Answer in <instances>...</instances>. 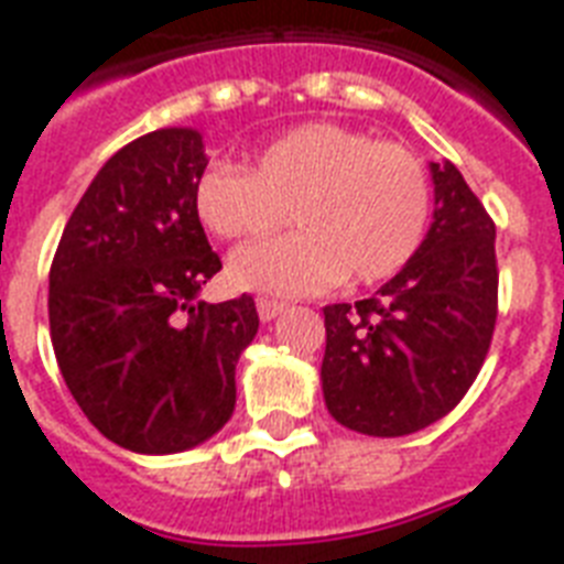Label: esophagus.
Masks as SVG:
<instances>
[{
  "mask_svg": "<svg viewBox=\"0 0 564 564\" xmlns=\"http://www.w3.org/2000/svg\"><path fill=\"white\" fill-rule=\"evenodd\" d=\"M283 310H286V304H283V301L257 299V313H260V318H263V322H272V318H278Z\"/></svg>",
  "mask_w": 564,
  "mask_h": 564,
  "instance_id": "1",
  "label": "esophagus"
}]
</instances>
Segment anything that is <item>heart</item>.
I'll use <instances>...</instances> for the list:
<instances>
[{"label":"heart","instance_id":"heart-1","mask_svg":"<svg viewBox=\"0 0 564 564\" xmlns=\"http://www.w3.org/2000/svg\"><path fill=\"white\" fill-rule=\"evenodd\" d=\"M213 237L248 239L286 221L301 234L239 248L228 263L237 290L295 299L336 283H377L419 254L433 213L427 166L406 145L366 131L307 122L254 154L248 170L216 161L193 189Z\"/></svg>","mask_w":564,"mask_h":564}]
</instances>
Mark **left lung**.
<instances>
[{"instance_id": "obj_1", "label": "left lung", "mask_w": 564, "mask_h": 564, "mask_svg": "<svg viewBox=\"0 0 564 564\" xmlns=\"http://www.w3.org/2000/svg\"><path fill=\"white\" fill-rule=\"evenodd\" d=\"M433 225L371 299L325 307L322 392L343 427L406 436L463 401L498 322L495 221L451 161L430 163Z\"/></svg>"}]
</instances>
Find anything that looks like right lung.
Instances as JSON below:
<instances>
[{
  "label": "right lung",
  "instance_id": "obj_1",
  "mask_svg": "<svg viewBox=\"0 0 564 564\" xmlns=\"http://www.w3.org/2000/svg\"><path fill=\"white\" fill-rule=\"evenodd\" d=\"M204 166L193 128L137 137L82 195L48 272L66 389L134 454H181L228 424L237 360L260 327L251 295L198 301L221 269L193 207Z\"/></svg>",
  "mask_w": 564,
  "mask_h": 564
}]
</instances>
